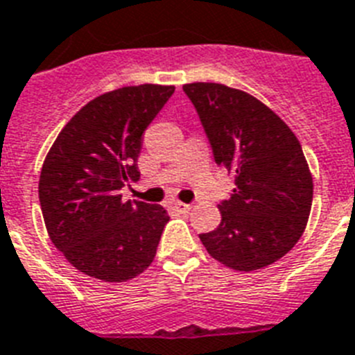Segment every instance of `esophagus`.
<instances>
[{
  "instance_id": "1",
  "label": "esophagus",
  "mask_w": 355,
  "mask_h": 355,
  "mask_svg": "<svg viewBox=\"0 0 355 355\" xmlns=\"http://www.w3.org/2000/svg\"><path fill=\"white\" fill-rule=\"evenodd\" d=\"M174 210H175V212H180V214H189L190 212V205L178 201V203H174Z\"/></svg>"
}]
</instances>
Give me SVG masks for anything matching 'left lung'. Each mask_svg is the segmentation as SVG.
<instances>
[{"label":"left lung","mask_w":355,"mask_h":355,"mask_svg":"<svg viewBox=\"0 0 355 355\" xmlns=\"http://www.w3.org/2000/svg\"><path fill=\"white\" fill-rule=\"evenodd\" d=\"M214 159L236 189L219 205L221 223L199 234L214 259L239 272L281 259L303 236L314 183L294 132L243 90L219 83L183 85Z\"/></svg>","instance_id":"8db88e82"}]
</instances>
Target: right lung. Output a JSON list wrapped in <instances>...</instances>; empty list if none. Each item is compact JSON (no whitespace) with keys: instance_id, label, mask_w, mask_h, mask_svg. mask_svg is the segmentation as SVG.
Returning a JSON list of instances; mask_svg holds the SVG:
<instances>
[{"instance_id":"obj_1","label":"right lung","mask_w":355,"mask_h":355,"mask_svg":"<svg viewBox=\"0 0 355 355\" xmlns=\"http://www.w3.org/2000/svg\"><path fill=\"white\" fill-rule=\"evenodd\" d=\"M174 87L139 85L101 94L67 123L40 175V203L54 247L79 272L108 283L139 276L154 261L168 214L123 201L139 180L143 132Z\"/></svg>"}]
</instances>
